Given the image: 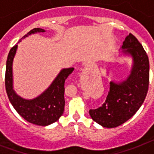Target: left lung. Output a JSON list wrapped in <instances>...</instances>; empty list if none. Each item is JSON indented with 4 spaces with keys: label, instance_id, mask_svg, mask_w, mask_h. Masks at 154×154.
<instances>
[{
    "label": "left lung",
    "instance_id": "1",
    "mask_svg": "<svg viewBox=\"0 0 154 154\" xmlns=\"http://www.w3.org/2000/svg\"><path fill=\"white\" fill-rule=\"evenodd\" d=\"M122 49L133 58L130 74L119 84L111 81L105 103L89 111L92 119L106 128L119 126L133 117L143 105L149 88V59L143 45L129 33Z\"/></svg>",
    "mask_w": 154,
    "mask_h": 154
}]
</instances>
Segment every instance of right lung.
I'll return each instance as SVG.
<instances>
[{"instance_id":"1","label":"right lung","mask_w":154,"mask_h":154,"mask_svg":"<svg viewBox=\"0 0 154 154\" xmlns=\"http://www.w3.org/2000/svg\"><path fill=\"white\" fill-rule=\"evenodd\" d=\"M44 29L35 28L29 32L21 38L37 32H44ZM21 41V40H20ZM18 45H14L8 56L5 72V88L8 97L17 112L30 123L46 126L60 119L63 113L64 83L74 68L63 69L55 78L51 85L39 96L34 99L26 100L18 96L13 89L12 63Z\"/></svg>"}]
</instances>
